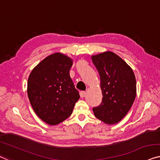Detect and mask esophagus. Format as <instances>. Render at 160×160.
I'll return each instance as SVG.
<instances>
[{
  "mask_svg": "<svg viewBox=\"0 0 160 160\" xmlns=\"http://www.w3.org/2000/svg\"><path fill=\"white\" fill-rule=\"evenodd\" d=\"M85 95H86V92H85V91H80V95L81 98H84L85 96Z\"/></svg>",
  "mask_w": 160,
  "mask_h": 160,
  "instance_id": "34e87169",
  "label": "esophagus"
}]
</instances>
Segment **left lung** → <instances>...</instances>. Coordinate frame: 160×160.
Segmentation results:
<instances>
[{
  "label": "left lung",
  "instance_id": "obj_1",
  "mask_svg": "<svg viewBox=\"0 0 160 160\" xmlns=\"http://www.w3.org/2000/svg\"><path fill=\"white\" fill-rule=\"evenodd\" d=\"M98 71L103 100L92 108L94 115L108 125L119 122L127 114L137 94V82L132 69L112 52L91 57Z\"/></svg>",
  "mask_w": 160,
  "mask_h": 160
}]
</instances>
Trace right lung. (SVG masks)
Returning <instances> with one entry per match:
<instances>
[{
  "mask_svg": "<svg viewBox=\"0 0 160 160\" xmlns=\"http://www.w3.org/2000/svg\"><path fill=\"white\" fill-rule=\"evenodd\" d=\"M72 59L54 53L33 69L28 79L27 94L36 114L49 125H57L72 113L79 92L70 76Z\"/></svg>",
  "mask_w": 160,
  "mask_h": 160,
  "instance_id": "1",
  "label": "right lung"
}]
</instances>
